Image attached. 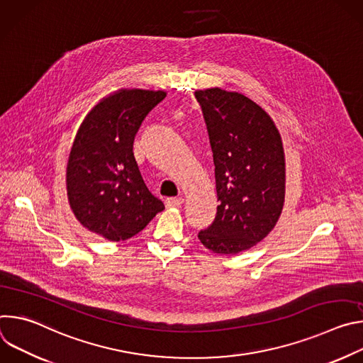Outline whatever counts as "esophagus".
I'll list each match as a JSON object with an SVG mask.
<instances>
[{"label": "esophagus", "mask_w": 363, "mask_h": 363, "mask_svg": "<svg viewBox=\"0 0 363 363\" xmlns=\"http://www.w3.org/2000/svg\"><path fill=\"white\" fill-rule=\"evenodd\" d=\"M165 203H167V206H169V208H177V206H181L184 203V199L182 198H167Z\"/></svg>", "instance_id": "esophagus-1"}]
</instances>
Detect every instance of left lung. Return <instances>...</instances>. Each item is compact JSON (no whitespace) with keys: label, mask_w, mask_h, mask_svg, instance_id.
<instances>
[{"label":"left lung","mask_w":363,"mask_h":363,"mask_svg":"<svg viewBox=\"0 0 363 363\" xmlns=\"http://www.w3.org/2000/svg\"><path fill=\"white\" fill-rule=\"evenodd\" d=\"M208 130L220 205L198 233L214 252L235 254L262 241L284 202V152L272 118L248 97L221 89L194 93Z\"/></svg>","instance_id":"obj_1"}]
</instances>
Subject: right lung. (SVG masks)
Segmentation results:
<instances>
[{
	"instance_id": "1",
	"label": "right lung",
	"mask_w": 363,
	"mask_h": 363,
	"mask_svg": "<svg viewBox=\"0 0 363 363\" xmlns=\"http://www.w3.org/2000/svg\"><path fill=\"white\" fill-rule=\"evenodd\" d=\"M165 91L121 90L90 111L67 164V195L76 218L111 241L142 231L165 206L146 188L133 157V140Z\"/></svg>"
}]
</instances>
